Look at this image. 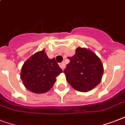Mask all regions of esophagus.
Wrapping results in <instances>:
<instances>
[{
  "mask_svg": "<svg viewBox=\"0 0 125 125\" xmlns=\"http://www.w3.org/2000/svg\"><path fill=\"white\" fill-rule=\"evenodd\" d=\"M60 67L61 68H62V69L63 71V69H64L65 68V63L64 62H62V63H60Z\"/></svg>",
  "mask_w": 125,
  "mask_h": 125,
  "instance_id": "34e87169",
  "label": "esophagus"
}]
</instances>
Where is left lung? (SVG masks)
I'll list each match as a JSON object with an SVG mask.
<instances>
[{"mask_svg": "<svg viewBox=\"0 0 125 125\" xmlns=\"http://www.w3.org/2000/svg\"><path fill=\"white\" fill-rule=\"evenodd\" d=\"M64 73L69 83L76 91L88 92L96 87L101 82L103 66L96 54L86 48L78 47L75 54L68 57Z\"/></svg>", "mask_w": 125, "mask_h": 125, "instance_id": "obj_1", "label": "left lung"}]
</instances>
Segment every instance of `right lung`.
<instances>
[{"instance_id": "1", "label": "right lung", "mask_w": 125, "mask_h": 125, "mask_svg": "<svg viewBox=\"0 0 125 125\" xmlns=\"http://www.w3.org/2000/svg\"><path fill=\"white\" fill-rule=\"evenodd\" d=\"M62 73L55 58L50 59L45 51L36 52L24 63L20 78L29 91L36 94L49 91L56 82V77Z\"/></svg>"}]
</instances>
